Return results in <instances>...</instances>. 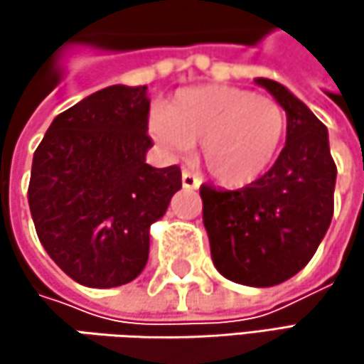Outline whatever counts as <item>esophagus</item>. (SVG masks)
<instances>
[{
	"instance_id": "esophagus-1",
	"label": "esophagus",
	"mask_w": 364,
	"mask_h": 364,
	"mask_svg": "<svg viewBox=\"0 0 364 364\" xmlns=\"http://www.w3.org/2000/svg\"><path fill=\"white\" fill-rule=\"evenodd\" d=\"M181 183L185 189H198L200 187V179L193 173H189V171H183L181 173Z\"/></svg>"
}]
</instances>
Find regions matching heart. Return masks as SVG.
<instances>
[{"mask_svg": "<svg viewBox=\"0 0 364 364\" xmlns=\"http://www.w3.org/2000/svg\"><path fill=\"white\" fill-rule=\"evenodd\" d=\"M151 132L173 154H187L200 143L204 164L217 181L245 187L274 164L287 134V113L269 97L202 86L154 113Z\"/></svg>", "mask_w": 364, "mask_h": 364, "instance_id": "1", "label": "heart"}]
</instances>
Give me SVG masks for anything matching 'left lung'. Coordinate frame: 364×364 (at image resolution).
Listing matches in <instances>:
<instances>
[{"mask_svg":"<svg viewBox=\"0 0 364 364\" xmlns=\"http://www.w3.org/2000/svg\"><path fill=\"white\" fill-rule=\"evenodd\" d=\"M255 82L287 111V143L274 166L242 189L202 185V221L221 276L274 287L304 269L325 238L337 168L327 126L282 84Z\"/></svg>","mask_w":364,"mask_h":364,"instance_id":"left-lung-1","label":"left lung"}]
</instances>
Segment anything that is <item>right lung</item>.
Instances as JSON below:
<instances>
[{"instance_id":"obj_1","label":"right lung","mask_w":364,"mask_h":364,"mask_svg":"<svg viewBox=\"0 0 364 364\" xmlns=\"http://www.w3.org/2000/svg\"><path fill=\"white\" fill-rule=\"evenodd\" d=\"M147 86H109L58 113L33 154L29 208L39 242L75 282L111 289L149 257V228L181 189V168L145 162Z\"/></svg>"}]
</instances>
